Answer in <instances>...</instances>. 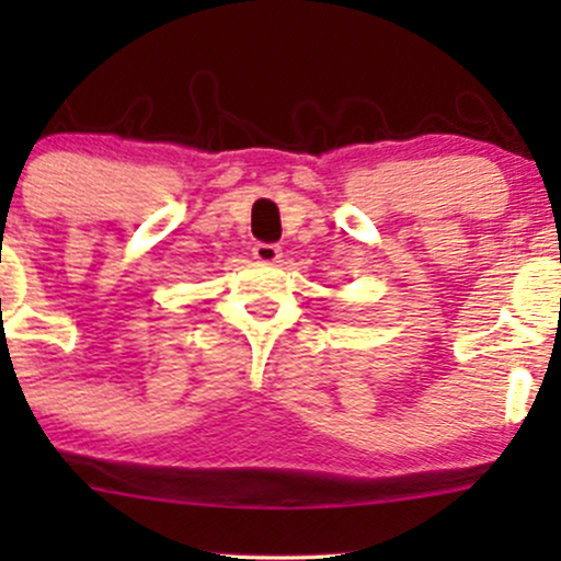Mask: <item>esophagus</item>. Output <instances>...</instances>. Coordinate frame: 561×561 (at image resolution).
Listing matches in <instances>:
<instances>
[{
	"label": "esophagus",
	"instance_id": "obj_1",
	"mask_svg": "<svg viewBox=\"0 0 561 561\" xmlns=\"http://www.w3.org/2000/svg\"><path fill=\"white\" fill-rule=\"evenodd\" d=\"M253 259L261 261V263H276L282 259V248H279V244H272V242H259L253 248Z\"/></svg>",
	"mask_w": 561,
	"mask_h": 561
}]
</instances>
